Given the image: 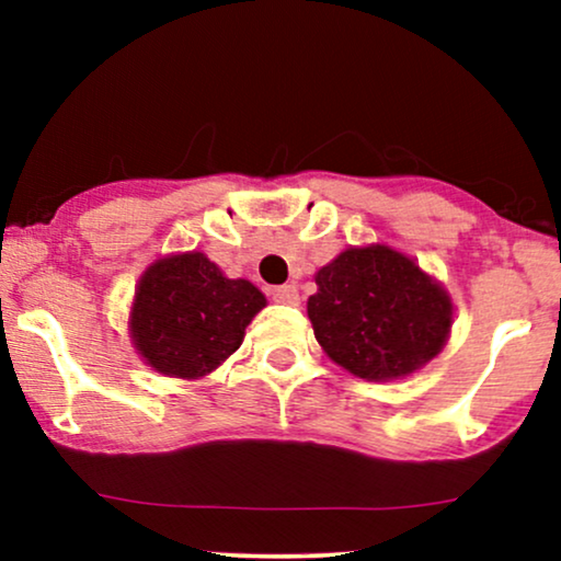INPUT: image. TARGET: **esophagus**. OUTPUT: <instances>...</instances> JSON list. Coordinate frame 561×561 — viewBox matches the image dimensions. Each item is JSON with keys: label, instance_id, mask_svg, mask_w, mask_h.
I'll use <instances>...</instances> for the list:
<instances>
[{"label": "esophagus", "instance_id": "34e87169", "mask_svg": "<svg viewBox=\"0 0 561 561\" xmlns=\"http://www.w3.org/2000/svg\"><path fill=\"white\" fill-rule=\"evenodd\" d=\"M272 298L276 302H287V306H298L300 293H298V287H295V285H282V287L272 289Z\"/></svg>", "mask_w": 561, "mask_h": 561}]
</instances>
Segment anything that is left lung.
Masks as SVG:
<instances>
[{
    "label": "left lung",
    "instance_id": "left-lung-1",
    "mask_svg": "<svg viewBox=\"0 0 561 561\" xmlns=\"http://www.w3.org/2000/svg\"><path fill=\"white\" fill-rule=\"evenodd\" d=\"M308 319L321 351L353 377L403 379L427 366L454 327L448 289L390 244L345 248L321 266Z\"/></svg>",
    "mask_w": 561,
    "mask_h": 561
}]
</instances>
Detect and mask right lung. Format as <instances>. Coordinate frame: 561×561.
<instances>
[{"label": "right lung", "instance_id": "right-lung-1", "mask_svg": "<svg viewBox=\"0 0 561 561\" xmlns=\"http://www.w3.org/2000/svg\"><path fill=\"white\" fill-rule=\"evenodd\" d=\"M261 308L253 282L229 279L205 253L160 255L134 289L128 337L158 375L203 379L242 345Z\"/></svg>", "mask_w": 561, "mask_h": 561}]
</instances>
